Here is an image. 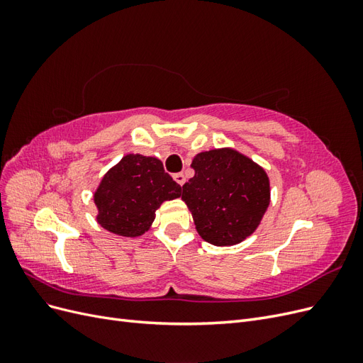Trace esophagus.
<instances>
[{"label":"esophagus","instance_id":"esophagus-1","mask_svg":"<svg viewBox=\"0 0 363 363\" xmlns=\"http://www.w3.org/2000/svg\"><path fill=\"white\" fill-rule=\"evenodd\" d=\"M174 180L177 182L180 186H183L184 184V182H186V177H184V174L183 172H179V174H175L174 175Z\"/></svg>","mask_w":363,"mask_h":363}]
</instances>
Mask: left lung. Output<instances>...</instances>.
<instances>
[{"label": "left lung", "mask_w": 363, "mask_h": 363, "mask_svg": "<svg viewBox=\"0 0 363 363\" xmlns=\"http://www.w3.org/2000/svg\"><path fill=\"white\" fill-rule=\"evenodd\" d=\"M194 177L183 184L196 232L213 245H235L255 232L269 204V180L257 164L233 150L196 155Z\"/></svg>", "instance_id": "obj_1"}]
</instances>
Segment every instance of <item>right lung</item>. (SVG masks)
<instances>
[{"instance_id":"1","label":"right lung","mask_w":363,"mask_h":363,"mask_svg":"<svg viewBox=\"0 0 363 363\" xmlns=\"http://www.w3.org/2000/svg\"><path fill=\"white\" fill-rule=\"evenodd\" d=\"M182 195V186L164 172L159 159L127 155L96 189L98 223L108 232L135 238L150 228L164 200Z\"/></svg>"}]
</instances>
